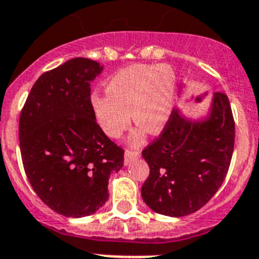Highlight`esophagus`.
I'll return each mask as SVG.
<instances>
[{
	"instance_id": "obj_1",
	"label": "esophagus",
	"mask_w": 259,
	"mask_h": 259,
	"mask_svg": "<svg viewBox=\"0 0 259 259\" xmlns=\"http://www.w3.org/2000/svg\"><path fill=\"white\" fill-rule=\"evenodd\" d=\"M139 156H141V152L126 151L125 152V159H124L125 165H130V163H132L134 159H137Z\"/></svg>"
}]
</instances>
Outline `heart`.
Listing matches in <instances>:
<instances>
[{
    "instance_id": "b5f03b06",
    "label": "heart",
    "mask_w": 259,
    "mask_h": 259,
    "mask_svg": "<svg viewBox=\"0 0 259 259\" xmlns=\"http://www.w3.org/2000/svg\"><path fill=\"white\" fill-rule=\"evenodd\" d=\"M107 94L94 93L91 106L106 135L120 138L130 121L151 134L162 132L172 113L176 98V75L168 65H133L118 70L106 83ZM132 115H130V112ZM143 130L132 137L138 144Z\"/></svg>"
}]
</instances>
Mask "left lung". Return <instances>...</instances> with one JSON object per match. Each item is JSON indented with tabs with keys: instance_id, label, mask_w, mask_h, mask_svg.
I'll list each match as a JSON object with an SVG mask.
<instances>
[{
	"instance_id": "1",
	"label": "left lung",
	"mask_w": 259,
	"mask_h": 259,
	"mask_svg": "<svg viewBox=\"0 0 259 259\" xmlns=\"http://www.w3.org/2000/svg\"><path fill=\"white\" fill-rule=\"evenodd\" d=\"M234 141L233 112L222 92L211 94L206 111L197 117L175 108L162 134L142 152L149 166L142 187L144 203L170 217L202 208L224 183Z\"/></svg>"
}]
</instances>
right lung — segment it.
<instances>
[{"label": "right lung", "instance_id": "right-lung-1", "mask_svg": "<svg viewBox=\"0 0 259 259\" xmlns=\"http://www.w3.org/2000/svg\"><path fill=\"white\" fill-rule=\"evenodd\" d=\"M102 70L100 62L75 57L42 74L19 120L29 183L62 216L98 211L108 199L111 174L124 165V151L106 137L91 106V83Z\"/></svg>", "mask_w": 259, "mask_h": 259}]
</instances>
